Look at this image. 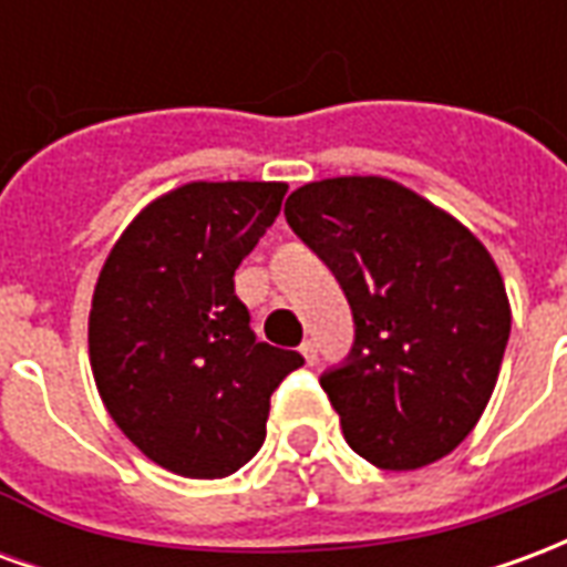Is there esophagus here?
Returning a JSON list of instances; mask_svg holds the SVG:
<instances>
[{"instance_id":"34e87169","label":"esophagus","mask_w":567,"mask_h":567,"mask_svg":"<svg viewBox=\"0 0 567 567\" xmlns=\"http://www.w3.org/2000/svg\"><path fill=\"white\" fill-rule=\"evenodd\" d=\"M300 355L307 358V364L312 368V364L319 361V355H316V343H312V340H303V346H300Z\"/></svg>"}]
</instances>
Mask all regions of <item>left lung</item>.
<instances>
[{"label": "left lung", "mask_w": 567, "mask_h": 567, "mask_svg": "<svg viewBox=\"0 0 567 567\" xmlns=\"http://www.w3.org/2000/svg\"><path fill=\"white\" fill-rule=\"evenodd\" d=\"M285 218L331 267L355 319L349 364L321 380L346 443L385 471L450 455L483 416L511 337L488 248L382 175L309 182Z\"/></svg>", "instance_id": "8db88e82"}]
</instances>
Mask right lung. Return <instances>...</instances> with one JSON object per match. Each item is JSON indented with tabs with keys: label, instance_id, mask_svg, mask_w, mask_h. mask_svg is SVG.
Segmentation results:
<instances>
[{
	"label": "right lung",
	"instance_id": "obj_1",
	"mask_svg": "<svg viewBox=\"0 0 567 567\" xmlns=\"http://www.w3.org/2000/svg\"><path fill=\"white\" fill-rule=\"evenodd\" d=\"M285 182H187L154 197L109 251L87 352L109 416L190 480L236 474L267 437L270 394L303 364L258 343L234 272L282 209Z\"/></svg>",
	"mask_w": 567,
	"mask_h": 567
}]
</instances>
